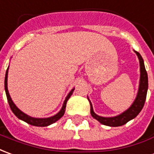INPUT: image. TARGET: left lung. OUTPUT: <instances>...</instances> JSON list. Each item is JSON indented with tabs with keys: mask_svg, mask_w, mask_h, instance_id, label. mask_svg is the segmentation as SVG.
<instances>
[{
	"mask_svg": "<svg viewBox=\"0 0 154 154\" xmlns=\"http://www.w3.org/2000/svg\"><path fill=\"white\" fill-rule=\"evenodd\" d=\"M135 53L138 55L139 59V63H140V83H139V89H138V95L136 97V100H134V103L132 104L131 107L124 112L120 115H118L116 117L112 118H104L101 117L94 114L93 110L92 104L90 103V114L95 119L99 121L103 125L110 126V127H118V126H122L126 123H128L129 120L134 119L138 115L140 111L143 109L144 105L145 100L147 96V91H148V87H149V82H148V74L145 69L144 63L143 60L142 58L141 54L138 52L135 51Z\"/></svg>",
	"mask_w": 154,
	"mask_h": 154,
	"instance_id": "8db88e82",
	"label": "left lung"
}]
</instances>
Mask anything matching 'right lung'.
<instances>
[{"instance_id":"right-lung-1","label":"right lung","mask_w":154,"mask_h":154,"mask_svg":"<svg viewBox=\"0 0 154 154\" xmlns=\"http://www.w3.org/2000/svg\"><path fill=\"white\" fill-rule=\"evenodd\" d=\"M7 75H8V71L6 70L5 77V94H6V97H7V100H8V103H9L11 109L12 110V112L14 113V114H15L18 119H21V120L23 121H25V122H26L27 124H30V125L38 126V127H46L48 125H51V124H54V122H56L57 120H59V119L64 115L65 111V107H66V103H67V101H68V100L69 99V97L72 95V94L74 92V89H72L71 91L69 92V94H68V96L66 97V99H65V102H64V104H63V107H62L61 110H60L57 114H55L53 117L47 118V119H35V118L30 117L29 115L24 114L23 112H21V111L15 105V103H13V101L11 100V96H10L9 92H8V89H7Z\"/></svg>"}]
</instances>
